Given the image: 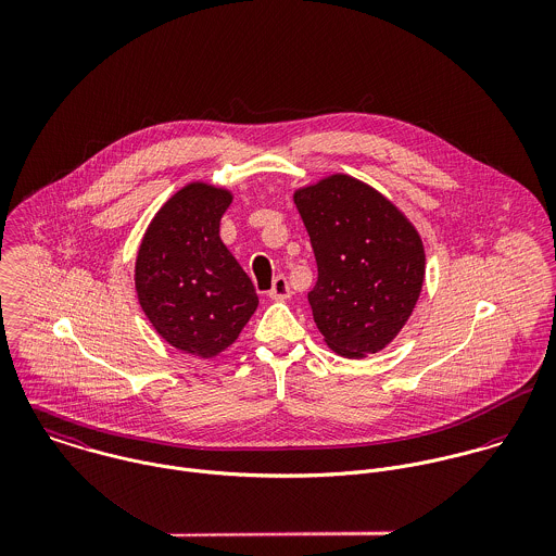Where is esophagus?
I'll return each instance as SVG.
<instances>
[{"label":"esophagus","instance_id":"obj_1","mask_svg":"<svg viewBox=\"0 0 556 556\" xmlns=\"http://www.w3.org/2000/svg\"><path fill=\"white\" fill-rule=\"evenodd\" d=\"M289 295H291V287H289L287 278H285V276H278V278L274 280V285H271L269 298H271V300H287Z\"/></svg>","mask_w":556,"mask_h":556}]
</instances>
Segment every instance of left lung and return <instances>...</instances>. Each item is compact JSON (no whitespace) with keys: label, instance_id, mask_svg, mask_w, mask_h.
Returning a JSON list of instances; mask_svg holds the SVG:
<instances>
[{"label":"left lung","instance_id":"1","mask_svg":"<svg viewBox=\"0 0 556 556\" xmlns=\"http://www.w3.org/2000/svg\"><path fill=\"white\" fill-rule=\"evenodd\" d=\"M293 201L317 258L308 302L325 344L349 359L383 351L424 287L421 236L388 197L346 173L298 188Z\"/></svg>","mask_w":556,"mask_h":556}]
</instances>
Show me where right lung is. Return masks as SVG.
<instances>
[{
	"mask_svg": "<svg viewBox=\"0 0 556 556\" xmlns=\"http://www.w3.org/2000/svg\"><path fill=\"white\" fill-rule=\"evenodd\" d=\"M233 192L207 181L179 188L152 218L135 263L141 311L170 346L212 359L238 340L256 291L220 239Z\"/></svg>",
	"mask_w": 556,
	"mask_h": 556,
	"instance_id": "obj_1",
	"label": "right lung"
}]
</instances>
